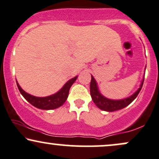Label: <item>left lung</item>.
<instances>
[{
	"instance_id": "1",
	"label": "left lung",
	"mask_w": 159,
	"mask_h": 159,
	"mask_svg": "<svg viewBox=\"0 0 159 159\" xmlns=\"http://www.w3.org/2000/svg\"><path fill=\"white\" fill-rule=\"evenodd\" d=\"M143 81L144 78H143V80H142L141 84H140V86L139 88H138V90L131 96H129V97L128 98H123V99L114 100L105 97V96L101 94V93L98 90V85L96 80H95V78L91 75V81L90 84L91 97H92L93 101V102L96 104V106H97L98 108L101 109V110L109 111V112L120 110V109H123L124 107L128 106L129 104L132 103V102L135 99V98L138 96V93H139L140 90H141L142 86H143Z\"/></svg>"
}]
</instances>
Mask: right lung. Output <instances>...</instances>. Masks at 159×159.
Returning a JSON list of instances; mask_svg holds the SVG:
<instances>
[{
    "label": "right lung",
    "mask_w": 159,
    "mask_h": 159,
    "mask_svg": "<svg viewBox=\"0 0 159 159\" xmlns=\"http://www.w3.org/2000/svg\"><path fill=\"white\" fill-rule=\"evenodd\" d=\"M77 78L78 76H75V78L70 79L65 84L64 86L57 93L52 95V96H46V97H36V96H32L23 90L17 81H16V84H17L18 88H19L21 94L32 105L37 108L43 109V110H52V109L57 108L63 105V103L68 98L71 86L73 84Z\"/></svg>",
    "instance_id": "obj_1"
}]
</instances>
